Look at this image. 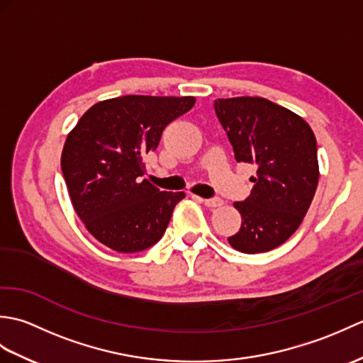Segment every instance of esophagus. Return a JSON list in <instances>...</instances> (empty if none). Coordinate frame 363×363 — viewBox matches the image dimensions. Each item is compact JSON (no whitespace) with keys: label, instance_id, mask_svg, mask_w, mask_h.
Returning a JSON list of instances; mask_svg holds the SVG:
<instances>
[{"label":"esophagus","instance_id":"obj_1","mask_svg":"<svg viewBox=\"0 0 363 363\" xmlns=\"http://www.w3.org/2000/svg\"><path fill=\"white\" fill-rule=\"evenodd\" d=\"M196 199L198 201H201L204 206H207V207H220L221 204H223V201L220 198H211V199H203V198H198L196 196Z\"/></svg>","mask_w":363,"mask_h":363}]
</instances>
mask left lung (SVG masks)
<instances>
[{"instance_id": "obj_1", "label": "left lung", "mask_w": 363, "mask_h": 363, "mask_svg": "<svg viewBox=\"0 0 363 363\" xmlns=\"http://www.w3.org/2000/svg\"><path fill=\"white\" fill-rule=\"evenodd\" d=\"M213 107L235 160L256 167L251 195L234 203L242 226L228 242L245 254L272 251L295 234L317 190L313 130L295 112L260 96L218 98Z\"/></svg>"}]
</instances>
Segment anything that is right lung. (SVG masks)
<instances>
[{"instance_id": "1", "label": "right lung", "mask_w": 363, "mask_h": 363, "mask_svg": "<svg viewBox=\"0 0 363 363\" xmlns=\"http://www.w3.org/2000/svg\"><path fill=\"white\" fill-rule=\"evenodd\" d=\"M194 96L126 95L94 104L68 134L60 167L74 212L99 243L138 252L157 243L184 191H160L142 157Z\"/></svg>"}]
</instances>
